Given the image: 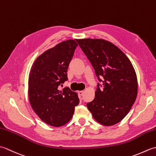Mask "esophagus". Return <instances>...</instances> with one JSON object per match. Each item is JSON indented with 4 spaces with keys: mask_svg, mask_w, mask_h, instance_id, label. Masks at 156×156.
<instances>
[{
    "mask_svg": "<svg viewBox=\"0 0 156 156\" xmlns=\"http://www.w3.org/2000/svg\"><path fill=\"white\" fill-rule=\"evenodd\" d=\"M78 94L80 95V96H82V95H83V94H84V91H83V90L78 91Z\"/></svg>",
    "mask_w": 156,
    "mask_h": 156,
    "instance_id": "obj_1",
    "label": "esophagus"
}]
</instances>
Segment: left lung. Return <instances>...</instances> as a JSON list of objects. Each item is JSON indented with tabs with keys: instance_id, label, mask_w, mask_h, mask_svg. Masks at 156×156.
Here are the masks:
<instances>
[{
	"instance_id": "8db88e82",
	"label": "left lung",
	"mask_w": 156,
	"mask_h": 156,
	"mask_svg": "<svg viewBox=\"0 0 156 156\" xmlns=\"http://www.w3.org/2000/svg\"><path fill=\"white\" fill-rule=\"evenodd\" d=\"M76 41L99 81L95 97L88 102L87 108L99 123L105 126L117 123L127 115L137 98V80L133 65L111 42L101 39Z\"/></svg>"
}]
</instances>
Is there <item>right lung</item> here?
<instances>
[{
  "instance_id": "right-lung-1",
  "label": "right lung",
  "mask_w": 156,
  "mask_h": 156,
  "mask_svg": "<svg viewBox=\"0 0 156 156\" xmlns=\"http://www.w3.org/2000/svg\"><path fill=\"white\" fill-rule=\"evenodd\" d=\"M78 44L69 39L45 51L36 59L29 78V98L38 117L48 125L60 127L70 120L80 102L69 88L59 90L68 80V68Z\"/></svg>"
}]
</instances>
